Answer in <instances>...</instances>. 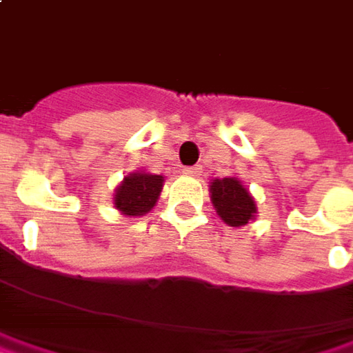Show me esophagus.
<instances>
[{
	"label": "esophagus",
	"mask_w": 353,
	"mask_h": 353,
	"mask_svg": "<svg viewBox=\"0 0 353 353\" xmlns=\"http://www.w3.org/2000/svg\"><path fill=\"white\" fill-rule=\"evenodd\" d=\"M183 174H185V176H199L201 168H199V165H191V168H183Z\"/></svg>",
	"instance_id": "obj_1"
}]
</instances>
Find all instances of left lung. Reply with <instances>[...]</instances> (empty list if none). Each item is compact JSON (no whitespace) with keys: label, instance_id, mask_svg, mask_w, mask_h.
Wrapping results in <instances>:
<instances>
[{"label":"left lung","instance_id":"1","mask_svg":"<svg viewBox=\"0 0 353 353\" xmlns=\"http://www.w3.org/2000/svg\"><path fill=\"white\" fill-rule=\"evenodd\" d=\"M211 201L216 214L228 226H244L256 216V201L238 177L211 181Z\"/></svg>","mask_w":353,"mask_h":353}]
</instances>
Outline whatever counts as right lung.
Listing matches in <instances>:
<instances>
[{"label":"right lung","instance_id":"right-lung-1","mask_svg":"<svg viewBox=\"0 0 353 353\" xmlns=\"http://www.w3.org/2000/svg\"><path fill=\"white\" fill-rule=\"evenodd\" d=\"M164 188V177L146 172L128 174L115 189L113 203L127 216H140L150 213Z\"/></svg>","mask_w":353,"mask_h":353}]
</instances>
